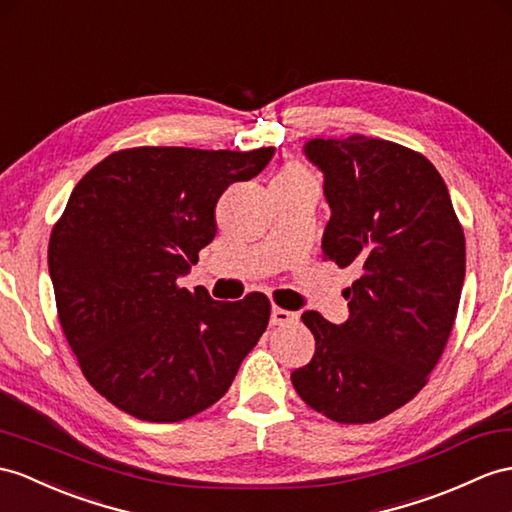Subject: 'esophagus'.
<instances>
[{"mask_svg": "<svg viewBox=\"0 0 512 512\" xmlns=\"http://www.w3.org/2000/svg\"><path fill=\"white\" fill-rule=\"evenodd\" d=\"M297 321V313H291V310L273 306L271 308V323L273 326H289V323Z\"/></svg>", "mask_w": 512, "mask_h": 512, "instance_id": "obj_1", "label": "esophagus"}]
</instances>
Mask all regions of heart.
Instances as JSON below:
<instances>
[{
    "instance_id": "b5f03b06",
    "label": "heart",
    "mask_w": 512,
    "mask_h": 512,
    "mask_svg": "<svg viewBox=\"0 0 512 512\" xmlns=\"http://www.w3.org/2000/svg\"><path fill=\"white\" fill-rule=\"evenodd\" d=\"M286 182H315V176L306 165H302V162H286V165L276 173V178H273V184Z\"/></svg>"
}]
</instances>
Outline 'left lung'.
I'll return each mask as SVG.
<instances>
[{
	"label": "left lung",
	"instance_id": "1",
	"mask_svg": "<svg viewBox=\"0 0 512 512\" xmlns=\"http://www.w3.org/2000/svg\"><path fill=\"white\" fill-rule=\"evenodd\" d=\"M332 217L323 258L358 280L341 326L306 310L315 356L291 373L297 395L332 421H378L426 386L450 339L465 280V234L432 162L404 145L352 134L313 139Z\"/></svg>",
	"mask_w": 512,
	"mask_h": 512
}]
</instances>
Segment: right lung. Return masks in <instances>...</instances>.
Returning a JSON list of instances; mask_svg holds the SVG:
<instances>
[{
	"instance_id": "add662e5",
	"label": "right lung",
	"mask_w": 512,
	"mask_h": 512,
	"mask_svg": "<svg viewBox=\"0 0 512 512\" xmlns=\"http://www.w3.org/2000/svg\"><path fill=\"white\" fill-rule=\"evenodd\" d=\"M271 156L130 147L73 189L47 249L58 319L84 378L123 413L154 423L202 413L267 330V295L215 302L178 278L215 239L223 191Z\"/></svg>"
}]
</instances>
